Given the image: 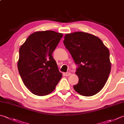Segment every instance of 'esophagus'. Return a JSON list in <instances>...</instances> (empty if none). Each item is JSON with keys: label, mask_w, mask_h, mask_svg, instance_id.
<instances>
[{"label": "esophagus", "mask_w": 124, "mask_h": 124, "mask_svg": "<svg viewBox=\"0 0 124 124\" xmlns=\"http://www.w3.org/2000/svg\"><path fill=\"white\" fill-rule=\"evenodd\" d=\"M71 74V73H70V72H66V73H65V75H66V76H69Z\"/></svg>", "instance_id": "34e87169"}]
</instances>
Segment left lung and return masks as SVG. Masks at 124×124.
Listing matches in <instances>:
<instances>
[{
	"label": "left lung",
	"instance_id": "left-lung-1",
	"mask_svg": "<svg viewBox=\"0 0 124 124\" xmlns=\"http://www.w3.org/2000/svg\"><path fill=\"white\" fill-rule=\"evenodd\" d=\"M74 62L78 83L74 90L83 96L100 92L105 85L111 69L108 48L98 37L86 32L65 34L63 41Z\"/></svg>",
	"mask_w": 124,
	"mask_h": 124
}]
</instances>
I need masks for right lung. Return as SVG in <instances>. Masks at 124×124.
Returning <instances> with one entry per match:
<instances>
[{
	"label": "right lung",
	"mask_w": 124,
	"mask_h": 124,
	"mask_svg": "<svg viewBox=\"0 0 124 124\" xmlns=\"http://www.w3.org/2000/svg\"><path fill=\"white\" fill-rule=\"evenodd\" d=\"M62 34L53 31L31 34L19 48L18 69L24 85L33 94H50L62 77L52 53Z\"/></svg>",
	"instance_id": "obj_1"
}]
</instances>
